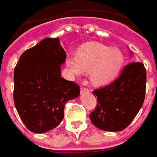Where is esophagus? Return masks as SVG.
Listing matches in <instances>:
<instances>
[{"label": "esophagus", "mask_w": 157, "mask_h": 157, "mask_svg": "<svg viewBox=\"0 0 157 157\" xmlns=\"http://www.w3.org/2000/svg\"><path fill=\"white\" fill-rule=\"evenodd\" d=\"M89 92H90V90H88V89H85V88H81V90H80L81 94H84V93H89Z\"/></svg>", "instance_id": "esophagus-1"}]
</instances>
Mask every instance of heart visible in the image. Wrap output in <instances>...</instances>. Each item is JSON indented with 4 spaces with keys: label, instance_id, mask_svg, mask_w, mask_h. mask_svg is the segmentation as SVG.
Segmentation results:
<instances>
[{
    "label": "heart",
    "instance_id": "b5f03b06",
    "mask_svg": "<svg viewBox=\"0 0 157 157\" xmlns=\"http://www.w3.org/2000/svg\"><path fill=\"white\" fill-rule=\"evenodd\" d=\"M67 67L73 76L90 73L92 83L106 85L114 80L123 68L124 56L118 48L91 42L81 46L76 58L67 59Z\"/></svg>",
    "mask_w": 157,
    "mask_h": 157
}]
</instances>
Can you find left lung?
Listing matches in <instances>:
<instances>
[{"label": "left lung", "instance_id": "left-lung-1", "mask_svg": "<svg viewBox=\"0 0 157 157\" xmlns=\"http://www.w3.org/2000/svg\"><path fill=\"white\" fill-rule=\"evenodd\" d=\"M129 54L133 56V52L130 51ZM145 85L144 64L127 65L112 84L94 90L98 104L90 115L91 123L104 131L117 132L126 128L143 105Z\"/></svg>", "mask_w": 157, "mask_h": 157}]
</instances>
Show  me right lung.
<instances>
[{
  "label": "right lung",
  "instance_id": "right-lung-1",
  "mask_svg": "<svg viewBox=\"0 0 157 157\" xmlns=\"http://www.w3.org/2000/svg\"><path fill=\"white\" fill-rule=\"evenodd\" d=\"M66 52L59 38H46L23 52L14 70V104L33 133L43 134L58 126L67 101L79 95V87L61 76Z\"/></svg>",
  "mask_w": 157,
  "mask_h": 157
}]
</instances>
